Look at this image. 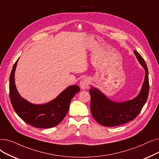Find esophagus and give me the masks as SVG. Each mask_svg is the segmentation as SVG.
Here are the masks:
<instances>
[{"label":"esophagus","mask_w":159,"mask_h":159,"mask_svg":"<svg viewBox=\"0 0 159 159\" xmlns=\"http://www.w3.org/2000/svg\"><path fill=\"white\" fill-rule=\"evenodd\" d=\"M90 84V80L89 78H83L81 81H80V87L81 89L85 90L86 89V88L88 87V85Z\"/></svg>","instance_id":"34e87169"}]
</instances>
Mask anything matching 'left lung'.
Segmentation results:
<instances>
[{"instance_id":"8db88e82","label":"left lung","mask_w":159,"mask_h":159,"mask_svg":"<svg viewBox=\"0 0 159 159\" xmlns=\"http://www.w3.org/2000/svg\"><path fill=\"white\" fill-rule=\"evenodd\" d=\"M134 52L146 70L144 81L141 91L137 97L125 102L116 103L110 100L96 88L93 87L89 90L92 115L102 125L117 126L130 122L138 116L147 101L149 90L148 67L139 53L137 50Z\"/></svg>"}]
</instances>
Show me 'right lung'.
<instances>
[{"instance_id": "right-lung-1", "label": "right lung", "mask_w": 159, "mask_h": 159, "mask_svg": "<svg viewBox=\"0 0 159 159\" xmlns=\"http://www.w3.org/2000/svg\"><path fill=\"white\" fill-rule=\"evenodd\" d=\"M15 63L10 77V98L13 109L25 122L37 128H50L58 125L66 115L70 103L75 94L80 91L78 85L66 88L56 99L48 103L34 105L23 99L15 85Z\"/></svg>"}]
</instances>
